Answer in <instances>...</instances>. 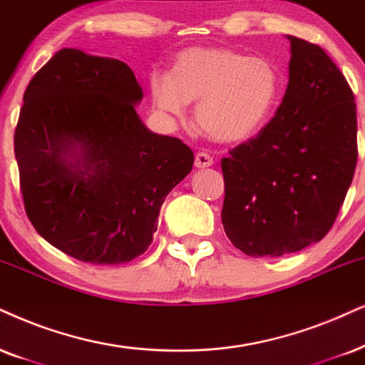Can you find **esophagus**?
<instances>
[{
  "label": "esophagus",
  "instance_id": "esophagus-1",
  "mask_svg": "<svg viewBox=\"0 0 365 365\" xmlns=\"http://www.w3.org/2000/svg\"><path fill=\"white\" fill-rule=\"evenodd\" d=\"M214 165V158L209 153H205V151H198L195 155V167L197 168H207V167H212Z\"/></svg>",
  "mask_w": 365,
  "mask_h": 365
}]
</instances>
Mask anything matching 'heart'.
<instances>
[{
	"label": "heart",
	"instance_id": "obj_1",
	"mask_svg": "<svg viewBox=\"0 0 365 365\" xmlns=\"http://www.w3.org/2000/svg\"><path fill=\"white\" fill-rule=\"evenodd\" d=\"M156 108L182 116L197 103L198 129L217 143H241L264 126L278 103L281 79L273 62L225 47H190L175 55L168 76L153 73Z\"/></svg>",
	"mask_w": 365,
	"mask_h": 365
}]
</instances>
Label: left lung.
I'll return each mask as SVG.
<instances>
[{
  "instance_id": "obj_1",
  "label": "left lung",
  "mask_w": 365,
  "mask_h": 365,
  "mask_svg": "<svg viewBox=\"0 0 365 365\" xmlns=\"http://www.w3.org/2000/svg\"><path fill=\"white\" fill-rule=\"evenodd\" d=\"M289 82L256 138L222 158L224 230L252 257H279L322 241L357 165L354 92L325 50L288 35Z\"/></svg>"
}]
</instances>
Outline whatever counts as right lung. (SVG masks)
Listing matches in <instances>:
<instances>
[{
    "instance_id": "add662e5",
    "label": "right lung",
    "mask_w": 365,
    "mask_h": 365,
    "mask_svg": "<svg viewBox=\"0 0 365 365\" xmlns=\"http://www.w3.org/2000/svg\"><path fill=\"white\" fill-rule=\"evenodd\" d=\"M143 91L118 58L62 48L23 94L15 156L23 205L53 247L91 264L141 256L161 204L192 170L193 151L151 133Z\"/></svg>"
}]
</instances>
